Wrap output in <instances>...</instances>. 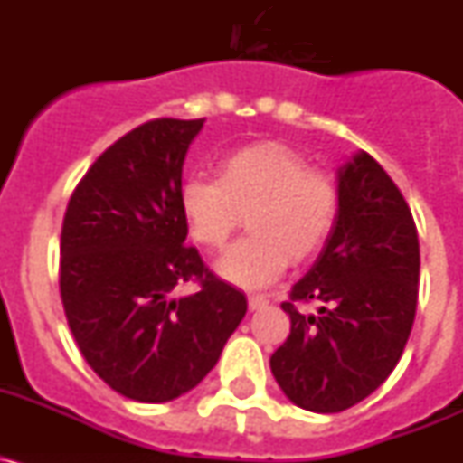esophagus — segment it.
Segmentation results:
<instances>
[{
    "mask_svg": "<svg viewBox=\"0 0 463 463\" xmlns=\"http://www.w3.org/2000/svg\"><path fill=\"white\" fill-rule=\"evenodd\" d=\"M248 306H250V310L267 308V306H269V298H267V297H261V294H252V297H248Z\"/></svg>",
    "mask_w": 463,
    "mask_h": 463,
    "instance_id": "34e87169",
    "label": "esophagus"
}]
</instances>
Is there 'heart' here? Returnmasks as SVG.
I'll use <instances>...</instances> for the list:
<instances>
[{
	"instance_id": "heart-1",
	"label": "heart",
	"mask_w": 463,
	"mask_h": 463,
	"mask_svg": "<svg viewBox=\"0 0 463 463\" xmlns=\"http://www.w3.org/2000/svg\"><path fill=\"white\" fill-rule=\"evenodd\" d=\"M187 234L218 250L248 215L252 236L215 261V271L239 288H264L288 261L310 260L325 245L338 213L336 183L310 169L280 143H255L220 159L218 181L190 178L181 187Z\"/></svg>"
}]
</instances>
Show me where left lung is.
<instances>
[{"label":"left lung","instance_id":"8db88e82","mask_svg":"<svg viewBox=\"0 0 463 463\" xmlns=\"http://www.w3.org/2000/svg\"><path fill=\"white\" fill-rule=\"evenodd\" d=\"M336 181V222L282 304L292 329L271 357L280 390L310 412H341L373 394L399 364L417 308L420 241L399 187L364 150ZM310 298L318 313L298 314L293 301Z\"/></svg>","mask_w":463,"mask_h":463}]
</instances>
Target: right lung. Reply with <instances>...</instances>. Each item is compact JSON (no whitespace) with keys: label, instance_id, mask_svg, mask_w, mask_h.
I'll list each match as a JSON object with an SVG mask.
<instances>
[{"label":"right lung","instance_id":"add662e5","mask_svg":"<svg viewBox=\"0 0 463 463\" xmlns=\"http://www.w3.org/2000/svg\"><path fill=\"white\" fill-rule=\"evenodd\" d=\"M203 120H150L90 166L62 224L60 294L85 362L141 403L190 392L245 317L241 289L185 245L183 165ZM187 279L203 288L174 298Z\"/></svg>","mask_w":463,"mask_h":463}]
</instances>
